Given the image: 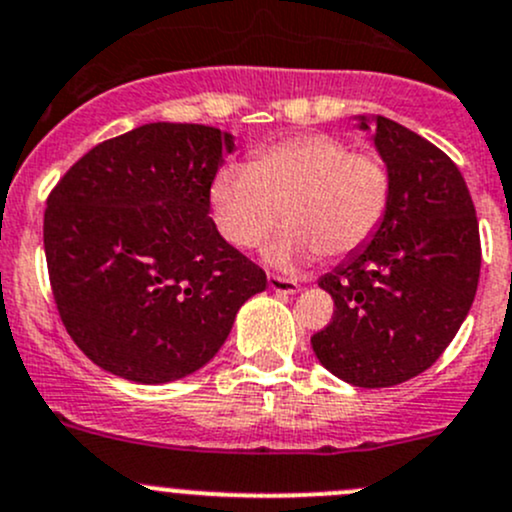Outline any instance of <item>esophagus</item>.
I'll return each mask as SVG.
<instances>
[{
    "label": "esophagus",
    "instance_id": "esophagus-1",
    "mask_svg": "<svg viewBox=\"0 0 512 512\" xmlns=\"http://www.w3.org/2000/svg\"><path fill=\"white\" fill-rule=\"evenodd\" d=\"M268 288L276 293H295L298 291V281L295 278L276 276V273H268Z\"/></svg>",
    "mask_w": 512,
    "mask_h": 512
}]
</instances>
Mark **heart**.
I'll use <instances>...</instances> for the list:
<instances>
[{
	"label": "heart",
	"instance_id": "obj_1",
	"mask_svg": "<svg viewBox=\"0 0 512 512\" xmlns=\"http://www.w3.org/2000/svg\"><path fill=\"white\" fill-rule=\"evenodd\" d=\"M394 179L377 152H360L330 133H308L258 150L249 165H224L209 184L219 234L239 249L261 244L276 221L286 229L266 249L291 266L320 254L360 251L384 224Z\"/></svg>",
	"mask_w": 512,
	"mask_h": 512
}]
</instances>
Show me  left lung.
Instances as JSON below:
<instances>
[{
    "label": "left lung",
    "mask_w": 512,
    "mask_h": 512,
    "mask_svg": "<svg viewBox=\"0 0 512 512\" xmlns=\"http://www.w3.org/2000/svg\"><path fill=\"white\" fill-rule=\"evenodd\" d=\"M374 123L392 204L370 244L320 278L335 313L310 337L325 370L355 387L429 370L468 315L481 273L476 207L451 157L394 120Z\"/></svg>",
    "instance_id": "1"
}]
</instances>
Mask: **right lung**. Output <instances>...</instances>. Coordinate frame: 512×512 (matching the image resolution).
Segmentation results:
<instances>
[{"label":"right lung","instance_id":"obj_1","mask_svg":"<svg viewBox=\"0 0 512 512\" xmlns=\"http://www.w3.org/2000/svg\"><path fill=\"white\" fill-rule=\"evenodd\" d=\"M234 140L150 123L88 150L46 199L56 310L103 370L140 384L187 377L224 345L266 271L226 244L209 184Z\"/></svg>","mask_w":512,"mask_h":512}]
</instances>
